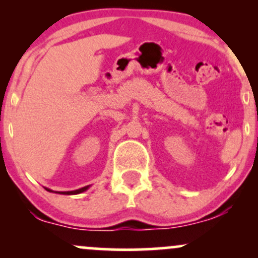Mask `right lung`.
Returning <instances> with one entry per match:
<instances>
[{
    "label": "right lung",
    "mask_w": 258,
    "mask_h": 258,
    "mask_svg": "<svg viewBox=\"0 0 258 258\" xmlns=\"http://www.w3.org/2000/svg\"><path fill=\"white\" fill-rule=\"evenodd\" d=\"M90 188V185H86L84 188H80V189H76V190H72V191H53L51 189L48 188H44L47 191H52V193H57V194H64V195H74V194H80V193H84V191L87 190V189Z\"/></svg>",
    "instance_id": "right-lung-1"
}]
</instances>
